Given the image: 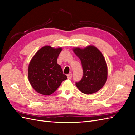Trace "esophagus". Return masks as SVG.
<instances>
[{"label": "esophagus", "instance_id": "1", "mask_svg": "<svg viewBox=\"0 0 135 135\" xmlns=\"http://www.w3.org/2000/svg\"><path fill=\"white\" fill-rule=\"evenodd\" d=\"M72 74H69L68 75H67V76H68V79H70L71 78H72Z\"/></svg>", "mask_w": 135, "mask_h": 135}]
</instances>
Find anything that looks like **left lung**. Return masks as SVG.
I'll return each instance as SVG.
<instances>
[{
  "label": "left lung",
  "instance_id": "obj_1",
  "mask_svg": "<svg viewBox=\"0 0 135 135\" xmlns=\"http://www.w3.org/2000/svg\"><path fill=\"white\" fill-rule=\"evenodd\" d=\"M82 65L83 76L76 86L82 93L89 95L103 87L108 78V66L103 55L95 46L89 45L84 48H73Z\"/></svg>",
  "mask_w": 135,
  "mask_h": 135
}]
</instances>
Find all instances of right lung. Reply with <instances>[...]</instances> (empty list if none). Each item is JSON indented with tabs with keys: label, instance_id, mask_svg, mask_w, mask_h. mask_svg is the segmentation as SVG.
<instances>
[{
	"label": "right lung",
	"instance_id": "right-lung-1",
	"mask_svg": "<svg viewBox=\"0 0 135 135\" xmlns=\"http://www.w3.org/2000/svg\"><path fill=\"white\" fill-rule=\"evenodd\" d=\"M62 50L61 47L46 46L32 57L28 67V78L36 92L43 95H50L67 79L57 63Z\"/></svg>",
	"mask_w": 135,
	"mask_h": 135
}]
</instances>
